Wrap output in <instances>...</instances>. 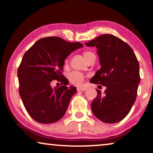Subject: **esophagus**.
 <instances>
[{"label": "esophagus", "mask_w": 153, "mask_h": 153, "mask_svg": "<svg viewBox=\"0 0 153 153\" xmlns=\"http://www.w3.org/2000/svg\"><path fill=\"white\" fill-rule=\"evenodd\" d=\"M87 88L84 87H78L77 88V91H85Z\"/></svg>", "instance_id": "esophagus-1"}]
</instances>
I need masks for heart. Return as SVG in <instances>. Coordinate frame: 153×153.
Instances as JSON below:
<instances>
[{"label": "heart", "mask_w": 153, "mask_h": 153, "mask_svg": "<svg viewBox=\"0 0 153 153\" xmlns=\"http://www.w3.org/2000/svg\"><path fill=\"white\" fill-rule=\"evenodd\" d=\"M92 55H94V54L92 53L91 51H83V57H84L85 60H86V61L88 59L90 56H91ZM68 79L69 80L71 81V83H72L73 84L81 85L83 82L84 77H83V75L80 72H71L70 74L68 75Z\"/></svg>", "instance_id": "heart-1"}]
</instances>
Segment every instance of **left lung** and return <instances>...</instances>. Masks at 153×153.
<instances>
[{
    "mask_svg": "<svg viewBox=\"0 0 153 153\" xmlns=\"http://www.w3.org/2000/svg\"><path fill=\"white\" fill-rule=\"evenodd\" d=\"M85 45L97 48L101 65L91 82L106 88L104 95L96 90L92 111L104 123L120 122L134 104L140 82L139 64L134 52L124 41L110 34L100 35Z\"/></svg>",
    "mask_w": 153,
    "mask_h": 153,
    "instance_id": "8db88e82",
    "label": "left lung"
}]
</instances>
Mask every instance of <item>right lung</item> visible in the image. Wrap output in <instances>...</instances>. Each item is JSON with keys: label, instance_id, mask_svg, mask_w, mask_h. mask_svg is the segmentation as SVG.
Segmentation results:
<instances>
[{"label": "right lung", "instance_id": "1", "mask_svg": "<svg viewBox=\"0 0 153 153\" xmlns=\"http://www.w3.org/2000/svg\"><path fill=\"white\" fill-rule=\"evenodd\" d=\"M83 47L81 43L49 37L37 40L23 56L17 72L19 95L27 112L37 122H57L65 114L76 88L66 86L69 81L61 71L67 57ZM53 80L64 85L53 89Z\"/></svg>", "mask_w": 153, "mask_h": 153}]
</instances>
